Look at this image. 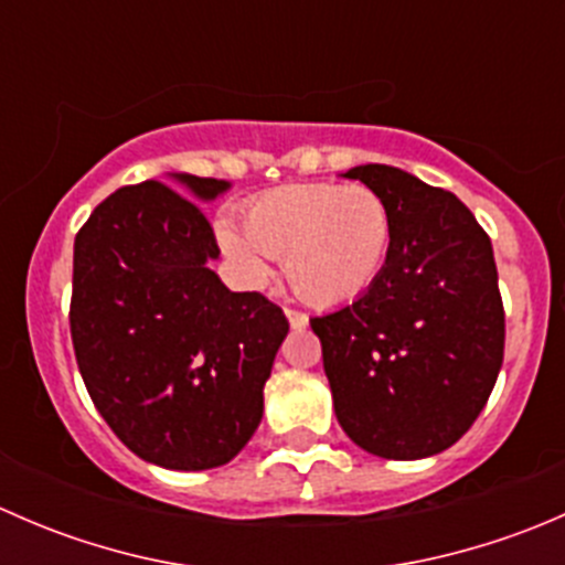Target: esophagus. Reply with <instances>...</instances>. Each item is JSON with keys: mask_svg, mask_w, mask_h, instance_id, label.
Returning a JSON list of instances; mask_svg holds the SVG:
<instances>
[{"mask_svg": "<svg viewBox=\"0 0 565 565\" xmlns=\"http://www.w3.org/2000/svg\"><path fill=\"white\" fill-rule=\"evenodd\" d=\"M284 315H287V319H289V324H292L295 330H300V328H306V324H309V317L303 315V311H295V309H284Z\"/></svg>", "mask_w": 565, "mask_h": 565, "instance_id": "obj_1", "label": "esophagus"}]
</instances>
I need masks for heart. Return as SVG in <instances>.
I'll return each mask as SVG.
<instances>
[{
    "mask_svg": "<svg viewBox=\"0 0 565 565\" xmlns=\"http://www.w3.org/2000/svg\"><path fill=\"white\" fill-rule=\"evenodd\" d=\"M218 243L254 287L270 278V259H284L295 292L328 309L352 303L377 281L393 221L385 199L361 182L278 185L246 204L243 232L221 224Z\"/></svg>",
    "mask_w": 565,
    "mask_h": 565,
    "instance_id": "1",
    "label": "heart"
}]
</instances>
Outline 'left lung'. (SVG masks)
<instances>
[{"mask_svg": "<svg viewBox=\"0 0 565 565\" xmlns=\"http://www.w3.org/2000/svg\"><path fill=\"white\" fill-rule=\"evenodd\" d=\"M344 177L385 199L393 243L369 292L311 319L335 418L374 457H435L470 429L503 366L492 243L454 193L402 169Z\"/></svg>", "mask_w": 565, "mask_h": 565, "instance_id": "left-lung-1", "label": "left lung"}]
</instances>
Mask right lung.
<instances>
[{
    "label": "right lung",
    "mask_w": 565,
    "mask_h": 565,
    "mask_svg": "<svg viewBox=\"0 0 565 565\" xmlns=\"http://www.w3.org/2000/svg\"><path fill=\"white\" fill-rule=\"evenodd\" d=\"M104 199L73 246L71 335L78 372L114 435L167 470L235 459L262 420L289 333L276 303L230 292L210 270L213 226L196 202L226 180L172 174Z\"/></svg>",
    "instance_id": "right-lung-1"
}]
</instances>
